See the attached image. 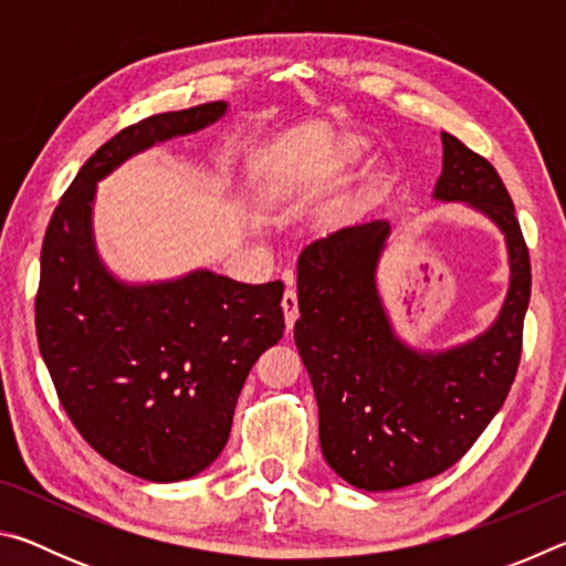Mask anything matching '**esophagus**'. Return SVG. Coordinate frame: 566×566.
Instances as JSON below:
<instances>
[{
    "label": "esophagus",
    "mask_w": 566,
    "mask_h": 566,
    "mask_svg": "<svg viewBox=\"0 0 566 566\" xmlns=\"http://www.w3.org/2000/svg\"><path fill=\"white\" fill-rule=\"evenodd\" d=\"M282 310H284V319H286V329L294 327L296 317H300V304H296V290L290 284L284 290V296H282Z\"/></svg>",
    "instance_id": "esophagus-1"
}]
</instances>
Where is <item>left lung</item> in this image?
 <instances>
[{
	"label": "left lung",
	"instance_id": "left-lung-1",
	"mask_svg": "<svg viewBox=\"0 0 566 566\" xmlns=\"http://www.w3.org/2000/svg\"><path fill=\"white\" fill-rule=\"evenodd\" d=\"M439 202H464L500 227L510 290L486 332L444 352L399 339L377 290L389 222L337 229L296 262L302 317L294 342L319 407L327 464L364 492L424 482L457 464L502 409L522 357L532 266L514 205L496 169L442 132Z\"/></svg>",
	"mask_w": 566,
	"mask_h": 566
}]
</instances>
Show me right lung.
Segmentation results:
<instances>
[{"mask_svg":"<svg viewBox=\"0 0 566 566\" xmlns=\"http://www.w3.org/2000/svg\"><path fill=\"white\" fill-rule=\"evenodd\" d=\"M224 112L209 102L114 134L64 191L42 244L34 319L56 397L94 452L147 482H181L222 454L249 369L282 339L284 284L209 270L119 282L94 247L92 205L129 157Z\"/></svg>","mask_w":566,"mask_h":566,"instance_id":"add662e5","label":"right lung"}]
</instances>
